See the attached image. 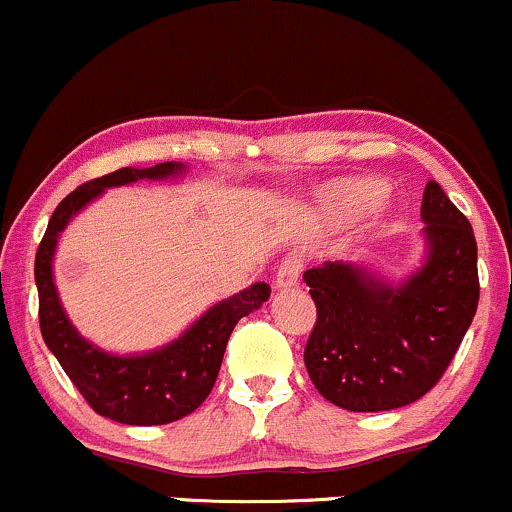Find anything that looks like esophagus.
I'll return each mask as SVG.
<instances>
[{
  "label": "esophagus",
  "instance_id": "esophagus-1",
  "mask_svg": "<svg viewBox=\"0 0 512 512\" xmlns=\"http://www.w3.org/2000/svg\"><path fill=\"white\" fill-rule=\"evenodd\" d=\"M299 277H301V262L294 260V257H286L277 269L274 284H277L279 289H291V286L299 284Z\"/></svg>",
  "mask_w": 512,
  "mask_h": 512
}]
</instances>
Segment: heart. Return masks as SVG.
<instances>
[{"instance_id":"1","label":"heart","mask_w":512,"mask_h":512,"mask_svg":"<svg viewBox=\"0 0 512 512\" xmlns=\"http://www.w3.org/2000/svg\"><path fill=\"white\" fill-rule=\"evenodd\" d=\"M386 194V182L379 177H342L328 182L316 194V213L328 226H345L357 221Z\"/></svg>"}]
</instances>
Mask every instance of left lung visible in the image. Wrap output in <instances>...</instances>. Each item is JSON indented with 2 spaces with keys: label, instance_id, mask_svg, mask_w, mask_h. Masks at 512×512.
Returning a JSON list of instances; mask_svg holds the SVG:
<instances>
[{
  "label": "left lung",
  "instance_id": "obj_1",
  "mask_svg": "<svg viewBox=\"0 0 512 512\" xmlns=\"http://www.w3.org/2000/svg\"><path fill=\"white\" fill-rule=\"evenodd\" d=\"M425 255L401 282L357 262L306 269L316 325L303 362L325 401L379 413L418 401L440 381L479 306L471 223L437 182L425 184Z\"/></svg>",
  "mask_w": 512,
  "mask_h": 512
}]
</instances>
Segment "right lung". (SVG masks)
Here are the masks:
<instances>
[{"instance_id": "add662e5", "label": "right lung", "mask_w": 512, "mask_h": 512, "mask_svg": "<svg viewBox=\"0 0 512 512\" xmlns=\"http://www.w3.org/2000/svg\"><path fill=\"white\" fill-rule=\"evenodd\" d=\"M187 172L182 162H160L155 167H123L82 184L67 194L53 211L48 230L36 252L38 320L48 350L82 393L84 401L104 418L123 425H165L194 413L206 401L235 323L257 311L272 289L255 282L240 294L213 303L206 313L167 345L136 355H114L77 333L67 318L53 277V257L67 223L106 189L133 182H165Z\"/></svg>"}]
</instances>
